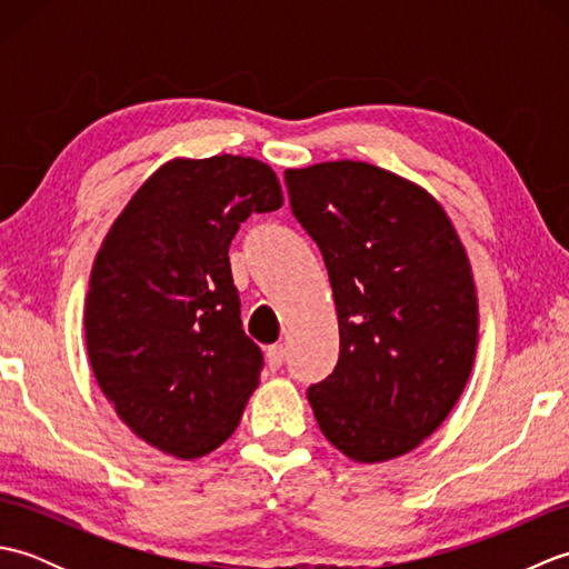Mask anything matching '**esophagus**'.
Wrapping results in <instances>:
<instances>
[{
    "label": "esophagus",
    "mask_w": 569,
    "mask_h": 569,
    "mask_svg": "<svg viewBox=\"0 0 569 569\" xmlns=\"http://www.w3.org/2000/svg\"><path fill=\"white\" fill-rule=\"evenodd\" d=\"M283 359H286L283 345H271L269 349H266V365H269L271 371L281 369V367H283Z\"/></svg>",
    "instance_id": "34e87169"
}]
</instances>
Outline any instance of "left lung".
Listing matches in <instances>:
<instances>
[{"label": "left lung", "mask_w": 569, "mask_h": 569, "mask_svg": "<svg viewBox=\"0 0 569 569\" xmlns=\"http://www.w3.org/2000/svg\"><path fill=\"white\" fill-rule=\"evenodd\" d=\"M296 220L328 266L340 359L312 383L318 426L355 462L430 438L475 367L477 288L450 217L428 190L365 161L288 168Z\"/></svg>", "instance_id": "obj_1"}]
</instances>
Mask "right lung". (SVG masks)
Wrapping results in <instances>:
<instances>
[{
	"label": "right lung",
	"mask_w": 569,
	"mask_h": 569,
	"mask_svg": "<svg viewBox=\"0 0 569 569\" xmlns=\"http://www.w3.org/2000/svg\"><path fill=\"white\" fill-rule=\"evenodd\" d=\"M281 204V183L257 159H173L107 232L84 342L107 401L156 450L196 459L237 430L263 355L241 328L229 244L251 212Z\"/></svg>",
	"instance_id": "1"
}]
</instances>
